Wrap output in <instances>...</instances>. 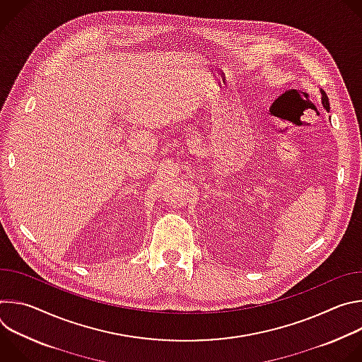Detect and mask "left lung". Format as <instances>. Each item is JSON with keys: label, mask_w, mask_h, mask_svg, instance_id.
I'll list each match as a JSON object with an SVG mask.
<instances>
[{"label": "left lung", "mask_w": 362, "mask_h": 362, "mask_svg": "<svg viewBox=\"0 0 362 362\" xmlns=\"http://www.w3.org/2000/svg\"><path fill=\"white\" fill-rule=\"evenodd\" d=\"M322 106L329 112V100H328L325 91H322Z\"/></svg>", "instance_id": "8db88e82"}]
</instances>
